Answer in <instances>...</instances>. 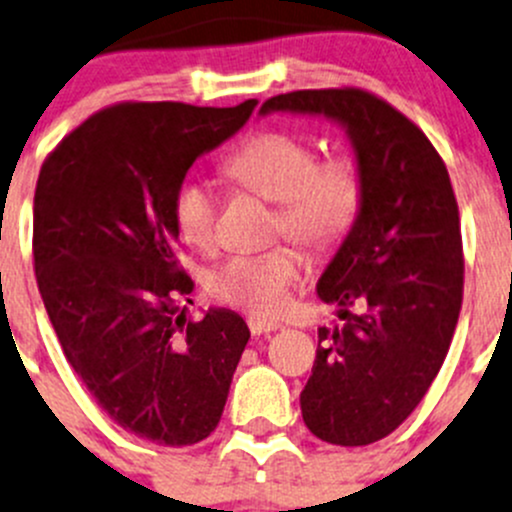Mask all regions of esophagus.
Listing matches in <instances>:
<instances>
[{
  "mask_svg": "<svg viewBox=\"0 0 512 512\" xmlns=\"http://www.w3.org/2000/svg\"><path fill=\"white\" fill-rule=\"evenodd\" d=\"M247 327H250V332L255 334V337H260V334H270V332H277V329L282 327L280 322H272V319H262V317H247Z\"/></svg>",
  "mask_w": 512,
  "mask_h": 512,
  "instance_id": "obj_1",
  "label": "esophagus"
}]
</instances>
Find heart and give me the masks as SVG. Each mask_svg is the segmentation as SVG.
Listing matches in <instances>:
<instances>
[{
    "label": "heart",
    "mask_w": 512,
    "mask_h": 512,
    "mask_svg": "<svg viewBox=\"0 0 512 512\" xmlns=\"http://www.w3.org/2000/svg\"><path fill=\"white\" fill-rule=\"evenodd\" d=\"M223 175L237 188L275 203L272 235H287L312 255H329L352 232L364 205V170L352 153L317 160V148L287 131H257L223 158ZM173 220L185 245L208 250L215 240V195L193 178L173 193ZM292 247L232 255L208 272L205 287L218 302L277 314L297 282Z\"/></svg>",
    "instance_id": "heart-1"
}]
</instances>
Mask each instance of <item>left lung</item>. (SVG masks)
Returning <instances> with one entry per match:
<instances>
[{
  "mask_svg": "<svg viewBox=\"0 0 512 512\" xmlns=\"http://www.w3.org/2000/svg\"><path fill=\"white\" fill-rule=\"evenodd\" d=\"M337 121L364 170V205L317 282L342 324L319 327L299 404L334 446H369L421 404L463 302L458 205L446 163L421 128L361 89L292 91L262 103Z\"/></svg>",
  "mask_w": 512,
  "mask_h": 512,
  "instance_id": "left-lung-1",
  "label": "left lung"
}]
</instances>
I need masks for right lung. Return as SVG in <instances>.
Instances as JSON below:
<instances>
[{
	"instance_id": "obj_1",
	"label": "right lung",
	"mask_w": 512,
	"mask_h": 512,
	"mask_svg": "<svg viewBox=\"0 0 512 512\" xmlns=\"http://www.w3.org/2000/svg\"><path fill=\"white\" fill-rule=\"evenodd\" d=\"M255 106H108L49 153L36 180V285L66 361L118 426L160 446L215 431L250 339L232 309L198 322L180 312L195 285L175 260L173 193Z\"/></svg>"
}]
</instances>
